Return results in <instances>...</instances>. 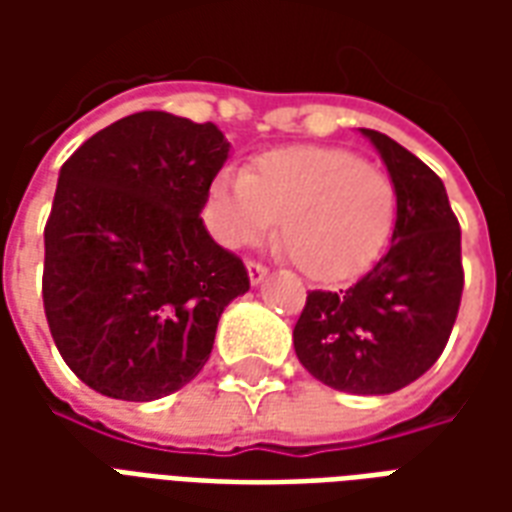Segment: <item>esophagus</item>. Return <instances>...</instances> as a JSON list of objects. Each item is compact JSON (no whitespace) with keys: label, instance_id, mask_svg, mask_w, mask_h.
Listing matches in <instances>:
<instances>
[{"label":"esophagus","instance_id":"esophagus-1","mask_svg":"<svg viewBox=\"0 0 512 512\" xmlns=\"http://www.w3.org/2000/svg\"><path fill=\"white\" fill-rule=\"evenodd\" d=\"M246 271H249V282H252V285H260V282L268 277V268L263 266V263H255V260L246 263Z\"/></svg>","mask_w":512,"mask_h":512}]
</instances>
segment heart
<instances>
[{
  "label": "heart",
  "mask_w": 512,
  "mask_h": 512,
  "mask_svg": "<svg viewBox=\"0 0 512 512\" xmlns=\"http://www.w3.org/2000/svg\"><path fill=\"white\" fill-rule=\"evenodd\" d=\"M216 238L230 249L279 244L315 279H340L370 263L397 219L395 180L343 147H282L244 175L222 172L208 194Z\"/></svg>",
  "instance_id": "1"
}]
</instances>
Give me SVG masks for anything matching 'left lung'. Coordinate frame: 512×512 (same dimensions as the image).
<instances>
[{
	"label": "left lung",
	"mask_w": 512,
	"mask_h": 512,
	"mask_svg": "<svg viewBox=\"0 0 512 512\" xmlns=\"http://www.w3.org/2000/svg\"><path fill=\"white\" fill-rule=\"evenodd\" d=\"M397 189L392 244L345 290H312L293 348L312 376L340 392L389 395L433 367L463 293L461 227L441 178L386 134L362 128Z\"/></svg>",
	"instance_id": "1"
}]
</instances>
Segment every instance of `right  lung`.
Segmentation results:
<instances>
[{"mask_svg":"<svg viewBox=\"0 0 512 512\" xmlns=\"http://www.w3.org/2000/svg\"><path fill=\"white\" fill-rule=\"evenodd\" d=\"M230 142L213 123L136 112L60 169L46 222L43 310L57 351L115 400L172 395L211 356L224 307L249 290L202 208Z\"/></svg>","mask_w":512,"mask_h":512,"instance_id":"right-lung-1","label":"right lung"}]
</instances>
